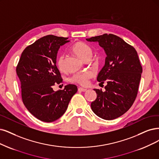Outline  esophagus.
<instances>
[{
  "instance_id": "obj_1",
  "label": "esophagus",
  "mask_w": 159,
  "mask_h": 159,
  "mask_svg": "<svg viewBox=\"0 0 159 159\" xmlns=\"http://www.w3.org/2000/svg\"><path fill=\"white\" fill-rule=\"evenodd\" d=\"M78 90L79 92H86L87 90L86 89H83V88H81V87H79L78 89Z\"/></svg>"
}]
</instances>
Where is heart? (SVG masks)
Returning a JSON list of instances; mask_svg holds the SVG:
<instances>
[{
  "instance_id": "1",
  "label": "heart",
  "mask_w": 159,
  "mask_h": 159,
  "mask_svg": "<svg viewBox=\"0 0 159 159\" xmlns=\"http://www.w3.org/2000/svg\"><path fill=\"white\" fill-rule=\"evenodd\" d=\"M71 51L78 57L83 60L89 59L92 55V48L89 45L83 42H77L71 47ZM57 69L63 71L64 70V57L62 55L58 56L56 60ZM93 76V73L89 70L80 72L73 75L70 78V81L73 83L79 84L82 86H86L89 83V80Z\"/></svg>"
}]
</instances>
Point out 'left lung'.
<instances>
[{
    "label": "left lung",
    "mask_w": 159,
    "mask_h": 159,
    "mask_svg": "<svg viewBox=\"0 0 159 159\" xmlns=\"http://www.w3.org/2000/svg\"><path fill=\"white\" fill-rule=\"evenodd\" d=\"M86 40L98 42L107 54L97 80L100 84L106 81L107 84L105 92L94 89L97 98L91 103V108L103 119H116L132 107L138 95L142 73L138 53L132 46L113 34L105 33Z\"/></svg>",
    "instance_id": "obj_1"
}]
</instances>
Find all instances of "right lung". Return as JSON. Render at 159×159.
<instances>
[{"label":"right lung","mask_w":159,"mask_h":159,"mask_svg":"<svg viewBox=\"0 0 159 159\" xmlns=\"http://www.w3.org/2000/svg\"><path fill=\"white\" fill-rule=\"evenodd\" d=\"M67 39L52 34L39 39L23 51L16 67L23 103L41 121L51 122L60 118L77 92L74 84L56 92L53 90L54 85L63 83L56 57L60 46L68 43Z\"/></svg>","instance_id":"right-lung-1"}]
</instances>
